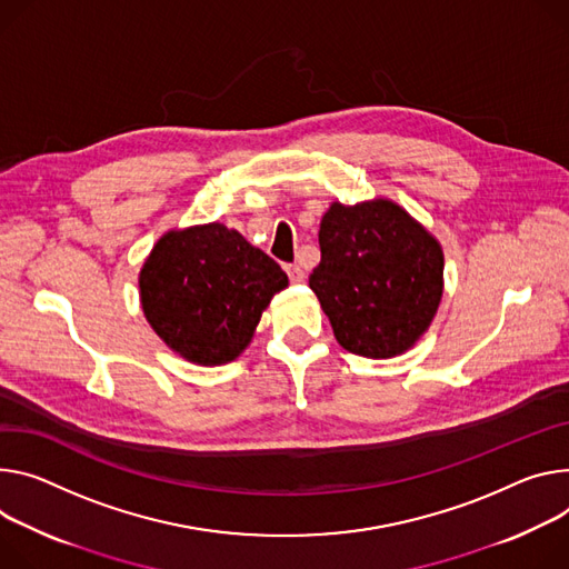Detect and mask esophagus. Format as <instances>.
<instances>
[{"instance_id": "obj_1", "label": "esophagus", "mask_w": 569, "mask_h": 569, "mask_svg": "<svg viewBox=\"0 0 569 569\" xmlns=\"http://www.w3.org/2000/svg\"><path fill=\"white\" fill-rule=\"evenodd\" d=\"M286 272H288V277H290L292 283H301V281L306 279L303 270H301L297 263H295V266H286Z\"/></svg>"}]
</instances>
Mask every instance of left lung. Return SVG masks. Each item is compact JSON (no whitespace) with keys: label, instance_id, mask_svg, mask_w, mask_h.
<instances>
[{"label":"left lung","instance_id":"1","mask_svg":"<svg viewBox=\"0 0 569 569\" xmlns=\"http://www.w3.org/2000/svg\"><path fill=\"white\" fill-rule=\"evenodd\" d=\"M320 266L308 286L338 345L366 358L408 351L431 327L445 290L438 238L392 199L331 201Z\"/></svg>","mask_w":569,"mask_h":569}]
</instances>
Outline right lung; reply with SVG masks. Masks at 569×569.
<instances>
[{"instance_id":"add662e5","label":"right lung","mask_w":569,"mask_h":569,"mask_svg":"<svg viewBox=\"0 0 569 569\" xmlns=\"http://www.w3.org/2000/svg\"><path fill=\"white\" fill-rule=\"evenodd\" d=\"M144 320L174 353L224 366L251 342L288 274L222 222L166 231L138 274Z\"/></svg>"}]
</instances>
